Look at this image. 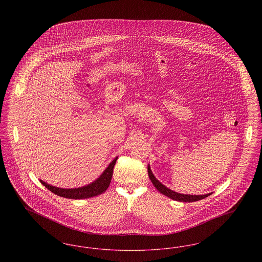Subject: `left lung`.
Masks as SVG:
<instances>
[{
  "instance_id": "8db88e82",
  "label": "left lung",
  "mask_w": 262,
  "mask_h": 262,
  "mask_svg": "<svg viewBox=\"0 0 262 262\" xmlns=\"http://www.w3.org/2000/svg\"><path fill=\"white\" fill-rule=\"evenodd\" d=\"M148 176L149 179L153 184V186L158 189V191H160L162 194L172 199L173 200H178V201H183V202H193V201H198V200H203L207 196H209L211 193H207V194H201V195H192V194H183V193H178L176 191H173L172 189L165 187L163 184H161L152 173L150 166L148 165Z\"/></svg>"
}]
</instances>
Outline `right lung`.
<instances>
[{"label":"right lung","instance_id":"right-lung-1","mask_svg":"<svg viewBox=\"0 0 262 262\" xmlns=\"http://www.w3.org/2000/svg\"><path fill=\"white\" fill-rule=\"evenodd\" d=\"M117 159L118 157H116L112 162L109 164V166L105 169V171L97 180H95L93 183L84 187H77V188H60V187H53L49 184L43 182L42 180H40V182L53 193L62 198L71 199V200H84L88 198H93L103 193L110 186V183L112 180L113 170Z\"/></svg>","mask_w":262,"mask_h":262}]
</instances>
